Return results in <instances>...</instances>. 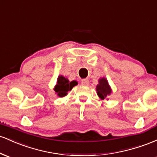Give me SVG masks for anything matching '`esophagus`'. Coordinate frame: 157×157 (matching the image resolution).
<instances>
[{
  "mask_svg": "<svg viewBox=\"0 0 157 157\" xmlns=\"http://www.w3.org/2000/svg\"><path fill=\"white\" fill-rule=\"evenodd\" d=\"M81 84L85 85V86H88L89 84V80L88 79H83L81 80Z\"/></svg>",
  "mask_w": 157,
  "mask_h": 157,
  "instance_id": "esophagus-1",
  "label": "esophagus"
}]
</instances>
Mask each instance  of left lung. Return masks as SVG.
Returning a JSON list of instances; mask_svg holds the SVG:
<instances>
[{
  "label": "left lung",
  "mask_w": 157,
  "mask_h": 157,
  "mask_svg": "<svg viewBox=\"0 0 157 157\" xmlns=\"http://www.w3.org/2000/svg\"><path fill=\"white\" fill-rule=\"evenodd\" d=\"M97 95L102 99H106L111 94V91L108 83V81L105 78H102L99 80V84L97 86Z\"/></svg>",
  "instance_id": "obj_1"
}]
</instances>
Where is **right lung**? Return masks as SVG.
<instances>
[{
  "label": "right lung",
  "instance_id": "right-lung-1",
  "mask_svg": "<svg viewBox=\"0 0 157 157\" xmlns=\"http://www.w3.org/2000/svg\"><path fill=\"white\" fill-rule=\"evenodd\" d=\"M77 84L76 81H71L69 82L68 79L65 78L63 76H59L57 79V85L55 86V91L59 97H63L67 94L68 91H71L74 86H75Z\"/></svg>",
  "mask_w": 157,
  "mask_h": 157
}]
</instances>
